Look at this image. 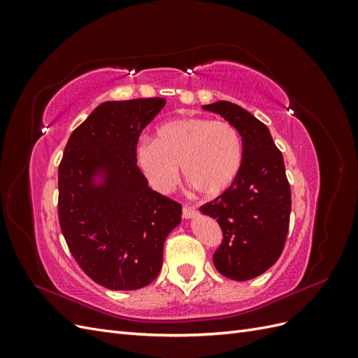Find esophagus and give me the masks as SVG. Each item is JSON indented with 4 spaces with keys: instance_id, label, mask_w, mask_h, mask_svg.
Here are the masks:
<instances>
[{
    "instance_id": "1",
    "label": "esophagus",
    "mask_w": 358,
    "mask_h": 358,
    "mask_svg": "<svg viewBox=\"0 0 358 358\" xmlns=\"http://www.w3.org/2000/svg\"><path fill=\"white\" fill-rule=\"evenodd\" d=\"M196 213H197V209L194 208V206H188V204L183 206V209H182V216H183V218H185V220L192 218V216H196Z\"/></svg>"
}]
</instances>
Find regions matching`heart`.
<instances>
[{
  "instance_id": "b5f03b06",
  "label": "heart",
  "mask_w": 358,
  "mask_h": 358,
  "mask_svg": "<svg viewBox=\"0 0 358 358\" xmlns=\"http://www.w3.org/2000/svg\"><path fill=\"white\" fill-rule=\"evenodd\" d=\"M136 161L159 192L176 187L182 166L191 185L203 196L213 197L236 179L242 167L243 145L239 131L230 122L183 117L161 125L155 140H140Z\"/></svg>"
}]
</instances>
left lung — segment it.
<instances>
[{
    "mask_svg": "<svg viewBox=\"0 0 358 358\" xmlns=\"http://www.w3.org/2000/svg\"><path fill=\"white\" fill-rule=\"evenodd\" d=\"M203 109L221 115L242 137L243 161L236 179L200 212L222 230V243L213 254L216 270L233 280H248L272 267L285 245L291 189L284 158L268 128L241 106L216 101Z\"/></svg>",
    "mask_w": 358,
    "mask_h": 358,
    "instance_id": "1",
    "label": "left lung"
}]
</instances>
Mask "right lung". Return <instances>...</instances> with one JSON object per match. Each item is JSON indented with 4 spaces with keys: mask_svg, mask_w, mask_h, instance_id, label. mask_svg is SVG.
Here are the masks:
<instances>
[{
    "mask_svg": "<svg viewBox=\"0 0 358 358\" xmlns=\"http://www.w3.org/2000/svg\"><path fill=\"white\" fill-rule=\"evenodd\" d=\"M166 99L106 101L71 133L58 169V216L70 252L94 282L131 291L162 266L182 206L148 187L137 167L142 129Z\"/></svg>",
    "mask_w": 358,
    "mask_h": 358,
    "instance_id": "obj_1",
    "label": "right lung"
}]
</instances>
